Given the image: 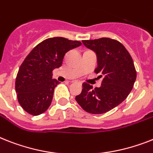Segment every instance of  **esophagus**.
I'll list each match as a JSON object with an SVG mask.
<instances>
[{
  "label": "esophagus",
  "mask_w": 153,
  "mask_h": 153,
  "mask_svg": "<svg viewBox=\"0 0 153 153\" xmlns=\"http://www.w3.org/2000/svg\"><path fill=\"white\" fill-rule=\"evenodd\" d=\"M75 81H76V80H72L71 82H72V83H74V82H75Z\"/></svg>",
  "instance_id": "esophagus-1"
}]
</instances>
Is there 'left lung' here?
I'll use <instances>...</instances> for the list:
<instances>
[{
    "mask_svg": "<svg viewBox=\"0 0 153 153\" xmlns=\"http://www.w3.org/2000/svg\"><path fill=\"white\" fill-rule=\"evenodd\" d=\"M84 46L96 53L98 66L94 72L102 78L100 88L88 83L76 101L82 108L92 114H102L119 105L134 87L137 73L130 53L118 40L108 37L82 40Z\"/></svg>",
    "mask_w": 153,
    "mask_h": 153,
    "instance_id": "1",
    "label": "left lung"
}]
</instances>
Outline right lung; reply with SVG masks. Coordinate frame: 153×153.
Wrapping results in <instances>:
<instances>
[{"label":"right lung","mask_w":153,"mask_h":153,"mask_svg":"<svg viewBox=\"0 0 153 153\" xmlns=\"http://www.w3.org/2000/svg\"><path fill=\"white\" fill-rule=\"evenodd\" d=\"M80 45L78 40L56 36L43 40L30 51L16 79L18 101L24 110L38 116L48 108L55 88L59 84L52 79V71L61 66L69 50Z\"/></svg>","instance_id":"obj_1"}]
</instances>
